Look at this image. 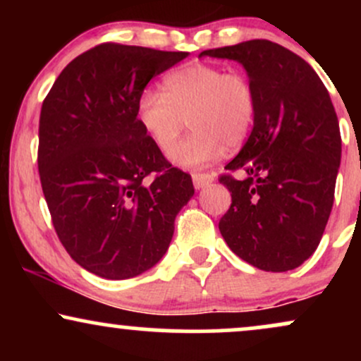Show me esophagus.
Returning <instances> with one entry per match:
<instances>
[{
    "label": "esophagus",
    "instance_id": "obj_1",
    "mask_svg": "<svg viewBox=\"0 0 361 361\" xmlns=\"http://www.w3.org/2000/svg\"><path fill=\"white\" fill-rule=\"evenodd\" d=\"M192 178H193L195 188L197 190L205 188V186H209L214 181V176L209 175V173H193Z\"/></svg>",
    "mask_w": 361,
    "mask_h": 361
}]
</instances>
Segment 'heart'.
Masks as SVG:
<instances>
[{"mask_svg": "<svg viewBox=\"0 0 361 361\" xmlns=\"http://www.w3.org/2000/svg\"><path fill=\"white\" fill-rule=\"evenodd\" d=\"M256 110V90L244 74L202 62L169 74L163 91L144 90L135 106L140 127L161 152L171 151L189 120L195 132L169 154L176 166L188 169L214 163L227 146H241Z\"/></svg>", "mask_w": 361, "mask_h": 361, "instance_id": "1", "label": "heart"}]
</instances>
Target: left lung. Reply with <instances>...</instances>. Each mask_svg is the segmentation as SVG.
I'll list each match as a JSON object with an SVG mask.
<instances>
[{
    "label": "left lung",
    "instance_id": "left-lung-1",
    "mask_svg": "<svg viewBox=\"0 0 361 361\" xmlns=\"http://www.w3.org/2000/svg\"><path fill=\"white\" fill-rule=\"evenodd\" d=\"M235 61L258 98L252 130L221 176L233 197L219 222L239 258L264 271H288L312 256L334 202L341 163L336 111L321 78L302 57L270 40L204 51Z\"/></svg>",
    "mask_w": 361,
    "mask_h": 361
}]
</instances>
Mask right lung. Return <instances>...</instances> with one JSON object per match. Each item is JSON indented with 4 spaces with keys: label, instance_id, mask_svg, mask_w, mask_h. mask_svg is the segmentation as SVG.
Masks as SVG:
<instances>
[{
    "label": "right lung",
    "instance_id": "right-lung-1",
    "mask_svg": "<svg viewBox=\"0 0 361 361\" xmlns=\"http://www.w3.org/2000/svg\"><path fill=\"white\" fill-rule=\"evenodd\" d=\"M188 57L102 44L69 62L42 103L39 173L52 224L80 267L126 280L164 256L192 176L164 159L137 120V98Z\"/></svg>",
    "mask_w": 361,
    "mask_h": 361
}]
</instances>
